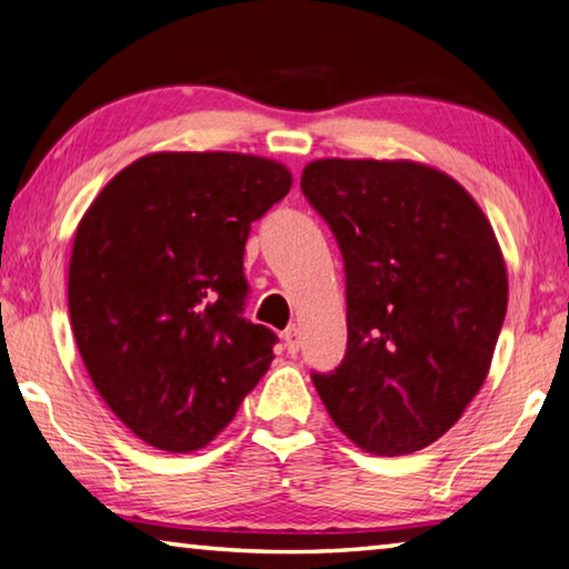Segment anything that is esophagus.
<instances>
[{"mask_svg":"<svg viewBox=\"0 0 569 569\" xmlns=\"http://www.w3.org/2000/svg\"><path fill=\"white\" fill-rule=\"evenodd\" d=\"M283 343L288 353H298V349H301V329L298 326H291V329L283 331Z\"/></svg>","mask_w":569,"mask_h":569,"instance_id":"34e87169","label":"esophagus"}]
</instances>
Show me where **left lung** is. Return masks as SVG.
Returning a JSON list of instances; mask_svg holds the SVG:
<instances>
[{
    "label": "left lung",
    "mask_w": 569,
    "mask_h": 569,
    "mask_svg": "<svg viewBox=\"0 0 569 569\" xmlns=\"http://www.w3.org/2000/svg\"><path fill=\"white\" fill-rule=\"evenodd\" d=\"M301 190L339 240L349 343L313 373L356 447L411 455L455 427L507 313L502 248L455 178L413 160H313Z\"/></svg>",
    "instance_id": "8db88e82"
}]
</instances>
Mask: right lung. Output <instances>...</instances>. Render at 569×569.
<instances>
[{"label":"right lung","instance_id":"right-lung-1","mask_svg":"<svg viewBox=\"0 0 569 569\" xmlns=\"http://www.w3.org/2000/svg\"><path fill=\"white\" fill-rule=\"evenodd\" d=\"M291 186L261 156L150 152L82 216L72 333L102 401L146 445L203 449L271 366L276 333L243 319V253L250 223Z\"/></svg>","mask_w":569,"mask_h":569}]
</instances>
